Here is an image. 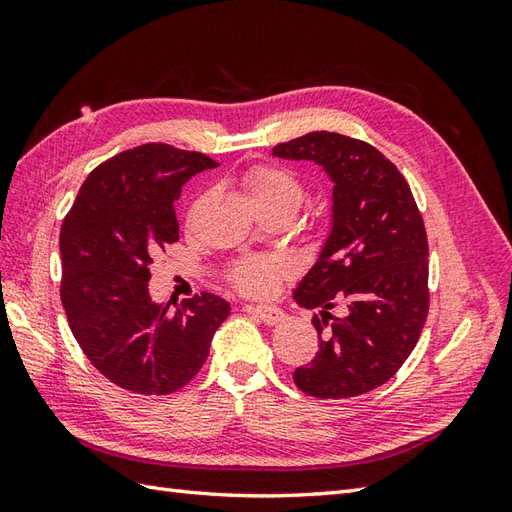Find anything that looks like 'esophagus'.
Listing matches in <instances>:
<instances>
[{"label":"esophagus","mask_w":512,"mask_h":512,"mask_svg":"<svg viewBox=\"0 0 512 512\" xmlns=\"http://www.w3.org/2000/svg\"><path fill=\"white\" fill-rule=\"evenodd\" d=\"M244 312L253 314L255 319L264 321L266 325H277V323L284 321V310L277 308V306H266V308H262V306H244Z\"/></svg>","instance_id":"34e87169"}]
</instances>
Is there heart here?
Masks as SVG:
<instances>
[{
  "mask_svg": "<svg viewBox=\"0 0 512 512\" xmlns=\"http://www.w3.org/2000/svg\"><path fill=\"white\" fill-rule=\"evenodd\" d=\"M242 187L255 211L275 209L295 215L306 195L295 173L275 165L248 169ZM286 275H290V264L281 257H242L228 268V279L248 297H266Z\"/></svg>",
  "mask_w": 512,
  "mask_h": 512,
  "instance_id": "obj_1",
  "label": "heart"
}]
</instances>
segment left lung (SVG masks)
<instances>
[{
  "instance_id": "1",
  "label": "left lung",
  "mask_w": 512,
  "mask_h": 512,
  "mask_svg": "<svg viewBox=\"0 0 512 512\" xmlns=\"http://www.w3.org/2000/svg\"><path fill=\"white\" fill-rule=\"evenodd\" d=\"M273 156L317 162L332 180V224L317 262L295 290L319 310V352L295 369L314 398H352L387 383L416 347L429 312V244L411 189L391 160L363 140L310 132ZM346 303V314L329 310Z\"/></svg>"
}]
</instances>
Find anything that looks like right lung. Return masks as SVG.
<instances>
[{"mask_svg": "<svg viewBox=\"0 0 512 512\" xmlns=\"http://www.w3.org/2000/svg\"><path fill=\"white\" fill-rule=\"evenodd\" d=\"M217 167L198 151L149 143L96 167L59 235L61 301L83 354L114 385L145 396L178 391L200 372L231 306L222 297L156 303L154 255L178 242L173 202L195 173Z\"/></svg>", "mask_w": 512, "mask_h": 512, "instance_id": "add662e5", "label": "right lung"}]
</instances>
